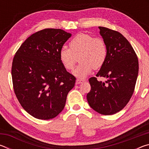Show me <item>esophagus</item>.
<instances>
[{
    "mask_svg": "<svg viewBox=\"0 0 149 149\" xmlns=\"http://www.w3.org/2000/svg\"><path fill=\"white\" fill-rule=\"evenodd\" d=\"M84 81H85V80H81V79H76V81H75V84L78 85V84H82V83H84Z\"/></svg>",
    "mask_w": 149,
    "mask_h": 149,
    "instance_id": "1",
    "label": "esophagus"
}]
</instances>
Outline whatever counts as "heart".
Wrapping results in <instances>:
<instances>
[{"mask_svg":"<svg viewBox=\"0 0 149 149\" xmlns=\"http://www.w3.org/2000/svg\"><path fill=\"white\" fill-rule=\"evenodd\" d=\"M79 54L80 64L72 74L79 79H84L93 68H99L104 63L107 56V45L101 38H94L90 34L79 33L70 42V49L66 47L61 48L59 57L65 68L71 70L76 62L75 56Z\"/></svg>","mask_w":149,"mask_h":149,"instance_id":"obj_1","label":"heart"}]
</instances>
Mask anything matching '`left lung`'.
Instances as JSON below:
<instances>
[{
	"mask_svg": "<svg viewBox=\"0 0 149 149\" xmlns=\"http://www.w3.org/2000/svg\"><path fill=\"white\" fill-rule=\"evenodd\" d=\"M99 28L107 45V56L96 76L107 80L103 82L91 77V89L87 99L96 112L112 115L122 110L132 97L138 76V58L130 42L120 33L104 27Z\"/></svg>",
	"mask_w": 149,
	"mask_h": 149,
	"instance_id": "1",
	"label": "left lung"
}]
</instances>
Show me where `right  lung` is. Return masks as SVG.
I'll return each mask as SVG.
<instances>
[{
	"mask_svg": "<svg viewBox=\"0 0 149 149\" xmlns=\"http://www.w3.org/2000/svg\"><path fill=\"white\" fill-rule=\"evenodd\" d=\"M71 36L60 29H42L29 37L14 57V93L24 109L37 119L57 116L74 87L75 77L59 57L60 50Z\"/></svg>",
	"mask_w": 149,
	"mask_h": 149,
	"instance_id": "right-lung-1",
	"label": "right lung"
}]
</instances>
